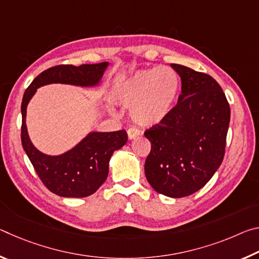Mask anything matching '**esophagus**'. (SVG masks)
I'll return each instance as SVG.
<instances>
[{
    "label": "esophagus",
    "instance_id": "34e87169",
    "mask_svg": "<svg viewBox=\"0 0 259 259\" xmlns=\"http://www.w3.org/2000/svg\"><path fill=\"white\" fill-rule=\"evenodd\" d=\"M140 134H142V133H140V130L138 128H135V126H131V128L128 129L129 139H135L136 137H138Z\"/></svg>",
    "mask_w": 259,
    "mask_h": 259
}]
</instances>
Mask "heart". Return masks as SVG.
Wrapping results in <instances>:
<instances>
[{
  "mask_svg": "<svg viewBox=\"0 0 259 259\" xmlns=\"http://www.w3.org/2000/svg\"><path fill=\"white\" fill-rule=\"evenodd\" d=\"M179 76L172 68L153 67L136 72L117 87L115 97L140 125L151 126L165 120L176 104Z\"/></svg>",
  "mask_w": 259,
  "mask_h": 259,
  "instance_id": "obj_1",
  "label": "heart"
}]
</instances>
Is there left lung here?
<instances>
[{
    "mask_svg": "<svg viewBox=\"0 0 259 259\" xmlns=\"http://www.w3.org/2000/svg\"><path fill=\"white\" fill-rule=\"evenodd\" d=\"M182 80V94L168 117L144 135L151 142L145 176L169 198L199 191L224 159L231 111L223 89L208 74L171 64Z\"/></svg>",
    "mask_w": 259,
    "mask_h": 259,
    "instance_id": "left-lung-1",
    "label": "left lung"
}]
</instances>
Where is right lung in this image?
Returning a JSON list of instances; mask_svg holds the SVG:
<instances>
[{"instance_id": "right-lung-1", "label": "right lung", "mask_w": 259, "mask_h": 259, "mask_svg": "<svg viewBox=\"0 0 259 259\" xmlns=\"http://www.w3.org/2000/svg\"><path fill=\"white\" fill-rule=\"evenodd\" d=\"M108 63L93 65H58L46 69L26 89L21 102V144L38 178L50 192L64 198H85L106 181L108 163L114 151L128 140L125 130L91 133L77 145L58 156L46 155L30 142L26 128V108L37 88L50 83L93 87L98 84Z\"/></svg>"}]
</instances>
